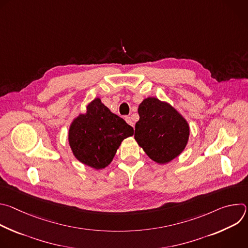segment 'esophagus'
Listing matches in <instances>:
<instances>
[{
  "label": "esophagus",
  "mask_w": 248,
  "mask_h": 248,
  "mask_svg": "<svg viewBox=\"0 0 248 248\" xmlns=\"http://www.w3.org/2000/svg\"><path fill=\"white\" fill-rule=\"evenodd\" d=\"M125 122H126L128 124H130L131 126L134 125V123H133V121H132V119H131L130 117H125Z\"/></svg>",
  "instance_id": "obj_1"
}]
</instances>
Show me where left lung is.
I'll use <instances>...</instances> for the list:
<instances>
[{
	"instance_id": "left-lung-1",
	"label": "left lung",
	"mask_w": 248,
	"mask_h": 248,
	"mask_svg": "<svg viewBox=\"0 0 248 248\" xmlns=\"http://www.w3.org/2000/svg\"><path fill=\"white\" fill-rule=\"evenodd\" d=\"M138 115L134 138L150 159L165 164L184 151L189 126L170 105L149 97L139 105Z\"/></svg>"
}]
</instances>
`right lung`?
<instances>
[{
	"label": "right lung",
	"mask_w": 248,
	"mask_h": 248,
	"mask_svg": "<svg viewBox=\"0 0 248 248\" xmlns=\"http://www.w3.org/2000/svg\"><path fill=\"white\" fill-rule=\"evenodd\" d=\"M132 134L133 128L97 98L73 122L68 141L78 161L100 170L112 162L122 141Z\"/></svg>",
	"instance_id": "1"
}]
</instances>
